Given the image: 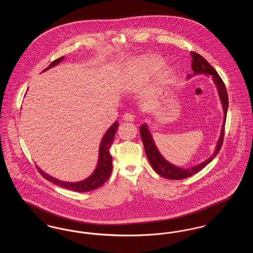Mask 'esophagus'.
Listing matches in <instances>:
<instances>
[{
	"instance_id": "1",
	"label": "esophagus",
	"mask_w": 253,
	"mask_h": 253,
	"mask_svg": "<svg viewBox=\"0 0 253 253\" xmlns=\"http://www.w3.org/2000/svg\"><path fill=\"white\" fill-rule=\"evenodd\" d=\"M123 120H124V121L132 122V121H134V116H133L132 114H130V113H126V114H124V116H123Z\"/></svg>"
}]
</instances>
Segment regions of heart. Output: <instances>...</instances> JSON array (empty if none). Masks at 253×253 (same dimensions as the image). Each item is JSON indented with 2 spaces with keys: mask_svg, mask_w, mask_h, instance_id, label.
Wrapping results in <instances>:
<instances>
[{
  "mask_svg": "<svg viewBox=\"0 0 253 253\" xmlns=\"http://www.w3.org/2000/svg\"><path fill=\"white\" fill-rule=\"evenodd\" d=\"M160 64L161 62L157 58L144 57L136 62L134 67L138 72L142 74V76H148L157 69L160 66Z\"/></svg>",
  "mask_w": 253,
  "mask_h": 253,
  "instance_id": "1",
  "label": "heart"
}]
</instances>
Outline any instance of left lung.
Returning a JSON list of instances; mask_svg holds the SVG:
<instances>
[{"mask_svg":"<svg viewBox=\"0 0 253 253\" xmlns=\"http://www.w3.org/2000/svg\"><path fill=\"white\" fill-rule=\"evenodd\" d=\"M191 56L193 58L192 69L194 74L210 75L212 77V80H213L214 84H216L218 93H219V96H220L222 104H223V109H224V123L222 126L220 138L217 142L216 149L214 151V154L210 158H208L207 160H205L204 162H202L201 164L190 169L179 168V167L173 166L172 164L169 163L168 161L158 152L157 146L153 140V137L148 130L147 125L143 124L140 127V129H139L140 136H141L142 142L144 145L145 153L148 157L150 164L152 165L153 169L157 171L159 175H161L165 178H168V179L180 180V179L190 177L193 174L198 172L199 170H201L206 165H208L214 157H216L217 154L219 153L222 144H223V140H224L225 123H226V118H227V111L229 107V97H228L226 86H225L224 82L222 81V79L220 78V76L218 75V73L216 72V70L207 60H205L201 55H199L195 52H191ZM189 77H192V76L189 75Z\"/></svg>","mask_w":253,"mask_h":253,"instance_id":"1","label":"left lung"}]
</instances>
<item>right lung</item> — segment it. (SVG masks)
I'll use <instances>...</instances> for the list:
<instances>
[{"label":"right lung","mask_w":253,"mask_h":253,"mask_svg":"<svg viewBox=\"0 0 253 253\" xmlns=\"http://www.w3.org/2000/svg\"><path fill=\"white\" fill-rule=\"evenodd\" d=\"M62 60H63V57L52 61L48 67L45 68L43 71L57 65ZM118 125H119V122L116 121L109 128L107 132H105V134L100 142V146H99V155H98V161H97L96 169L87 179L81 181V182L69 183V182L58 180V179L50 176L48 174H46L45 172H43L41 169L38 168L39 172L42 174V177H44L45 179H47L50 182L60 186L61 188L71 190V191L77 192V193L90 192V191H93V190H96L97 188H99L100 186H102L106 181L108 180V178L111 175V172H112V168H113L112 156L109 153V150L111 148V145L113 143L115 133L118 129Z\"/></svg>","instance_id":"1"}]
</instances>
